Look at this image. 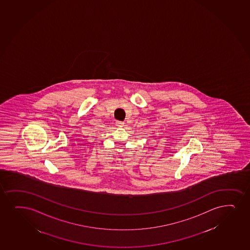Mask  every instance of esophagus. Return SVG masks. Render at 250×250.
Instances as JSON below:
<instances>
[{
    "label": "esophagus",
    "instance_id": "obj_1",
    "mask_svg": "<svg viewBox=\"0 0 250 250\" xmlns=\"http://www.w3.org/2000/svg\"><path fill=\"white\" fill-rule=\"evenodd\" d=\"M115 124H116V125L119 127H123L124 126V122L123 121H116L115 122Z\"/></svg>",
    "mask_w": 250,
    "mask_h": 250
}]
</instances>
